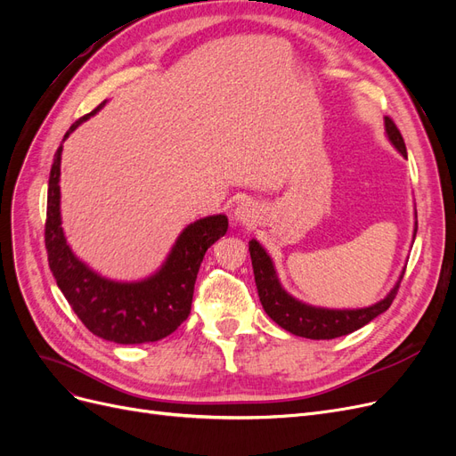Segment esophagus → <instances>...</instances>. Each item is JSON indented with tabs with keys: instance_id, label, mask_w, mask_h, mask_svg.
Masks as SVG:
<instances>
[{
	"instance_id": "esophagus-1",
	"label": "esophagus",
	"mask_w": 456,
	"mask_h": 456,
	"mask_svg": "<svg viewBox=\"0 0 456 456\" xmlns=\"http://www.w3.org/2000/svg\"><path fill=\"white\" fill-rule=\"evenodd\" d=\"M233 220L240 226H255L256 224V207L251 201H241L233 209Z\"/></svg>"
}]
</instances>
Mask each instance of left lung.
<instances>
[{
    "mask_svg": "<svg viewBox=\"0 0 456 456\" xmlns=\"http://www.w3.org/2000/svg\"><path fill=\"white\" fill-rule=\"evenodd\" d=\"M384 127H386V134H388V141L394 144V148L403 158H407L403 136L395 127V123L390 118H384ZM415 236H417V223H415V232H412V238ZM249 253H251L255 283L258 289V298L262 302V308H265V312L281 329L289 330V333H293L297 337H305L312 340L337 338L362 329L363 325L375 320L377 315H380L382 312L390 308V305L397 295L399 283L403 280V275H399V280L394 285L392 291L372 306L354 308V310L320 308V306L306 305V302L302 300H297L295 297H291L285 291L280 283L278 273H275L270 255L256 240L249 241Z\"/></svg>",
    "mask_w": 456,
    "mask_h": 456,
    "instance_id": "left-lung-1",
    "label": "left lung"
}]
</instances>
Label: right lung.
Masks as SVG:
<instances>
[{
	"instance_id": "add662e5",
	"label": "right lung",
	"mask_w": 456,
	"mask_h": 456,
	"mask_svg": "<svg viewBox=\"0 0 456 456\" xmlns=\"http://www.w3.org/2000/svg\"><path fill=\"white\" fill-rule=\"evenodd\" d=\"M104 106L79 118L76 131ZM61 154L53 159L47 190L45 247L49 268L68 305L93 335L118 344L156 342L171 335L190 315L191 297L201 260L209 247L228 230L226 215H213L188 224L176 238L163 266L141 281H114L93 272L66 243L61 226Z\"/></svg>"
}]
</instances>
